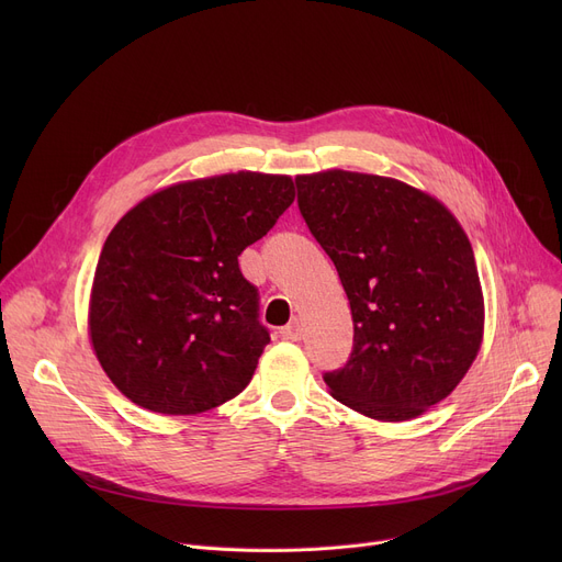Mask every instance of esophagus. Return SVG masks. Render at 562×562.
Wrapping results in <instances>:
<instances>
[{
    "label": "esophagus",
    "instance_id": "obj_1",
    "mask_svg": "<svg viewBox=\"0 0 562 562\" xmlns=\"http://www.w3.org/2000/svg\"><path fill=\"white\" fill-rule=\"evenodd\" d=\"M282 337L289 339V341H296L301 339V321L293 318L291 323H286V326L282 328Z\"/></svg>",
    "mask_w": 562,
    "mask_h": 562
}]
</instances>
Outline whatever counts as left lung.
<instances>
[{
  "mask_svg": "<svg viewBox=\"0 0 562 562\" xmlns=\"http://www.w3.org/2000/svg\"><path fill=\"white\" fill-rule=\"evenodd\" d=\"M299 210L352 312L333 396L371 419L407 422L445 401L476 360L483 293L474 250L445 204L392 177H296Z\"/></svg>",
  "mask_w": 562,
  "mask_h": 562,
  "instance_id": "left-lung-1",
  "label": "left lung"
}]
</instances>
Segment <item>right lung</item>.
Wrapping results in <instances>:
<instances>
[{"instance_id":"1","label":"right lung","mask_w":562,"mask_h":562,"mask_svg":"<svg viewBox=\"0 0 562 562\" xmlns=\"http://www.w3.org/2000/svg\"><path fill=\"white\" fill-rule=\"evenodd\" d=\"M293 195L286 175L229 172L168 187L117 221L95 269L88 328L102 369L132 403L198 415L246 390L271 335L239 255Z\"/></svg>"}]
</instances>
